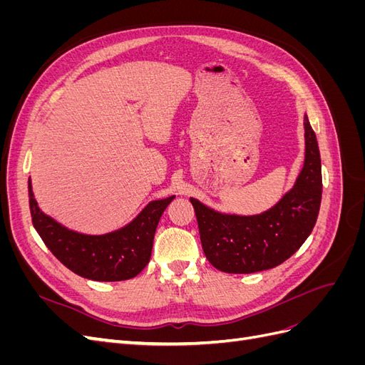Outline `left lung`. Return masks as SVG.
I'll return each mask as SVG.
<instances>
[{"instance_id":"1","label":"left lung","mask_w":365,"mask_h":365,"mask_svg":"<svg viewBox=\"0 0 365 365\" xmlns=\"http://www.w3.org/2000/svg\"><path fill=\"white\" fill-rule=\"evenodd\" d=\"M304 164L292 189L267 212L252 216L215 212L190 197L205 257L228 274L279 267L300 248L315 227L323 180L315 132L304 115Z\"/></svg>"}]
</instances>
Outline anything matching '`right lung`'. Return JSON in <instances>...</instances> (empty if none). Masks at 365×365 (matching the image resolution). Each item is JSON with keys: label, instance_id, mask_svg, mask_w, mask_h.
Instances as JSON below:
<instances>
[{"label": "right lung", "instance_id": "1", "mask_svg": "<svg viewBox=\"0 0 365 365\" xmlns=\"http://www.w3.org/2000/svg\"><path fill=\"white\" fill-rule=\"evenodd\" d=\"M175 196L149 202L123 228L111 233L82 235L61 225L41 212L29 180L31 222L43 244L62 264L83 279L120 282L135 277L150 260L153 236L160 217Z\"/></svg>", "mask_w": 365, "mask_h": 365}]
</instances>
